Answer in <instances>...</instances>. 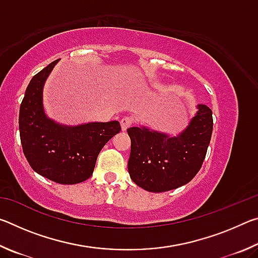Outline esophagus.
<instances>
[{
	"mask_svg": "<svg viewBox=\"0 0 258 258\" xmlns=\"http://www.w3.org/2000/svg\"><path fill=\"white\" fill-rule=\"evenodd\" d=\"M132 124H133V118H132V117L125 116V117H123V118L120 119V126H121V130H123V131L127 130Z\"/></svg>",
	"mask_w": 258,
	"mask_h": 258,
	"instance_id": "1",
	"label": "esophagus"
}]
</instances>
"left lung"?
<instances>
[{
	"label": "left lung",
	"instance_id": "1",
	"mask_svg": "<svg viewBox=\"0 0 258 258\" xmlns=\"http://www.w3.org/2000/svg\"><path fill=\"white\" fill-rule=\"evenodd\" d=\"M187 127L176 137L145 126L130 127L128 173L132 181L150 192L186 184L202 168L213 132V111L198 104Z\"/></svg>",
	"mask_w": 258,
	"mask_h": 258
}]
</instances>
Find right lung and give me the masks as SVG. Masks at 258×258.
<instances>
[{"instance_id":"obj_1","label":"right lung","mask_w":258,"mask_h":258,"mask_svg":"<svg viewBox=\"0 0 258 258\" xmlns=\"http://www.w3.org/2000/svg\"><path fill=\"white\" fill-rule=\"evenodd\" d=\"M58 61L37 73L26 89L19 110L20 141L35 172L60 184H76L92 175L98 155L120 125L111 120L67 126L45 115L43 86Z\"/></svg>"}]
</instances>
